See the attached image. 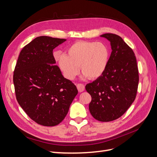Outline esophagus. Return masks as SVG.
<instances>
[{
    "label": "esophagus",
    "mask_w": 157,
    "mask_h": 157,
    "mask_svg": "<svg viewBox=\"0 0 157 157\" xmlns=\"http://www.w3.org/2000/svg\"><path fill=\"white\" fill-rule=\"evenodd\" d=\"M77 89H78V92H83L84 90V88H85V87H84V84H77Z\"/></svg>",
    "instance_id": "1"
}]
</instances>
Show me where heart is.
<instances>
[{
	"label": "heart",
	"mask_w": 157,
	"mask_h": 157,
	"mask_svg": "<svg viewBox=\"0 0 157 157\" xmlns=\"http://www.w3.org/2000/svg\"><path fill=\"white\" fill-rule=\"evenodd\" d=\"M109 58L107 46L101 42L77 41L67 50V54L58 58V65L64 77L73 80L81 73L90 80L101 77L105 71Z\"/></svg>",
	"instance_id": "b5f03b06"
}]
</instances>
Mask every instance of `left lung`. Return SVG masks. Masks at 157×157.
<instances>
[{"label":"left lung","instance_id":"obj_1","mask_svg":"<svg viewBox=\"0 0 157 157\" xmlns=\"http://www.w3.org/2000/svg\"><path fill=\"white\" fill-rule=\"evenodd\" d=\"M100 36L110 42L112 52L101 77L86 84L91 95L89 110L99 121L121 117L135 100L139 82L137 61L132 49L121 36L105 33Z\"/></svg>","mask_w":157,"mask_h":157}]
</instances>
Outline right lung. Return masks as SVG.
<instances>
[{
	"instance_id": "1",
	"label": "right lung",
	"mask_w": 157,
	"mask_h": 157,
	"mask_svg": "<svg viewBox=\"0 0 157 157\" xmlns=\"http://www.w3.org/2000/svg\"><path fill=\"white\" fill-rule=\"evenodd\" d=\"M66 40L36 37L21 50L13 76L17 101L37 124L54 126L62 121L78 94L55 65L53 50Z\"/></svg>"
}]
</instances>
